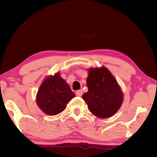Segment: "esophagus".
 <instances>
[{"instance_id":"esophagus-1","label":"esophagus","mask_w":157,"mask_h":157,"mask_svg":"<svg viewBox=\"0 0 157 157\" xmlns=\"http://www.w3.org/2000/svg\"><path fill=\"white\" fill-rule=\"evenodd\" d=\"M82 89H80V90H78V91H77V92H76V95L77 96H78V97H81L82 95Z\"/></svg>"}]
</instances>
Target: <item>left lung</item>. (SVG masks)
Instances as JSON below:
<instances>
[{"label":"left lung","mask_w":157,"mask_h":157,"mask_svg":"<svg viewBox=\"0 0 157 157\" xmlns=\"http://www.w3.org/2000/svg\"><path fill=\"white\" fill-rule=\"evenodd\" d=\"M87 92L82 99L89 110L99 118H108L121 107L123 94L116 79L105 67L90 68Z\"/></svg>","instance_id":"left-lung-1"}]
</instances>
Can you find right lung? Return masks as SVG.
Masks as SVG:
<instances>
[{
  "label": "right lung",
  "mask_w": 157,
  "mask_h": 157,
  "mask_svg": "<svg viewBox=\"0 0 157 157\" xmlns=\"http://www.w3.org/2000/svg\"><path fill=\"white\" fill-rule=\"evenodd\" d=\"M75 97L69 86L57 73L46 77L40 86L37 103L45 113L54 116L64 111L68 102Z\"/></svg>",
  "instance_id": "obj_1"
}]
</instances>
